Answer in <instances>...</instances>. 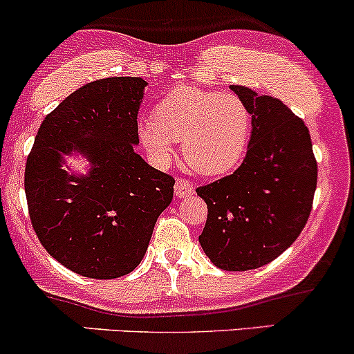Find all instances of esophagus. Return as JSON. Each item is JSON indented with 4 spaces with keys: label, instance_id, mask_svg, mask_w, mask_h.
Segmentation results:
<instances>
[{
    "label": "esophagus",
    "instance_id": "obj_1",
    "mask_svg": "<svg viewBox=\"0 0 354 354\" xmlns=\"http://www.w3.org/2000/svg\"><path fill=\"white\" fill-rule=\"evenodd\" d=\"M174 192H176V197L178 198H189L196 194V187H194L189 180L177 178L176 185H174Z\"/></svg>",
    "mask_w": 354,
    "mask_h": 354
}]
</instances>
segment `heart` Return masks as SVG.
I'll return each mask as SVG.
<instances>
[{
  "label": "heart",
  "mask_w": 354,
  "mask_h": 354,
  "mask_svg": "<svg viewBox=\"0 0 354 354\" xmlns=\"http://www.w3.org/2000/svg\"><path fill=\"white\" fill-rule=\"evenodd\" d=\"M252 118L239 98L178 86L162 98L156 118L138 125V137L157 165L172 160L182 140L185 162L202 176H224L239 165L251 138Z\"/></svg>",
  "instance_id": "heart-1"
}]
</instances>
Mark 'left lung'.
<instances>
[{"mask_svg": "<svg viewBox=\"0 0 354 354\" xmlns=\"http://www.w3.org/2000/svg\"><path fill=\"white\" fill-rule=\"evenodd\" d=\"M229 88L251 113V138L236 172L197 189L209 209L198 242L219 269L249 271L281 256L304 229L317 165L308 127L283 102Z\"/></svg>", "mask_w": 354, "mask_h": 354, "instance_id": "obj_1", "label": "left lung"}]
</instances>
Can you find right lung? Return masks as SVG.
<instances>
[{"label":"right lung","mask_w":354,"mask_h":354,"mask_svg":"<svg viewBox=\"0 0 354 354\" xmlns=\"http://www.w3.org/2000/svg\"><path fill=\"white\" fill-rule=\"evenodd\" d=\"M149 85L112 77L83 85L46 115L25 170L30 219L51 257L91 279H115L144 259L172 177L135 152L137 115ZM83 156L85 174L66 156Z\"/></svg>","instance_id":"add662e5"}]
</instances>
